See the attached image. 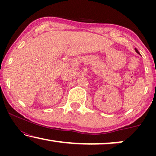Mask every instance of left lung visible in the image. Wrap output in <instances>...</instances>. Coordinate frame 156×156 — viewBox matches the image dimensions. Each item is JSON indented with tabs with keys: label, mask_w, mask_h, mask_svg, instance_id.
Wrapping results in <instances>:
<instances>
[{
	"label": "left lung",
	"mask_w": 156,
	"mask_h": 156,
	"mask_svg": "<svg viewBox=\"0 0 156 156\" xmlns=\"http://www.w3.org/2000/svg\"><path fill=\"white\" fill-rule=\"evenodd\" d=\"M135 50H136V52H137V53H138V54H139V52H138V50H137V49H136V48H135Z\"/></svg>",
	"instance_id": "left-lung-1"
}]
</instances>
